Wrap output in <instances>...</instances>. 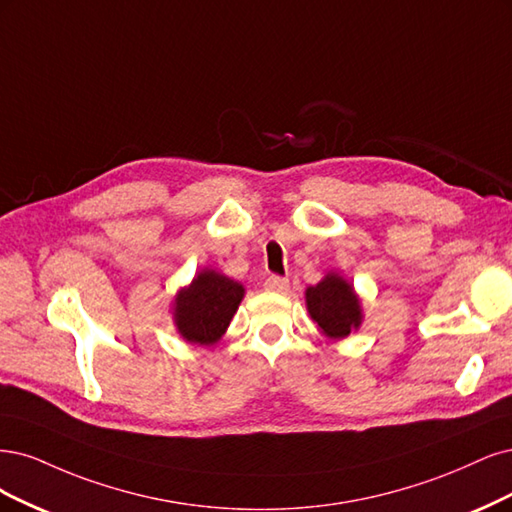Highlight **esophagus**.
I'll list each match as a JSON object with an SVG mask.
<instances>
[{"mask_svg": "<svg viewBox=\"0 0 512 512\" xmlns=\"http://www.w3.org/2000/svg\"><path fill=\"white\" fill-rule=\"evenodd\" d=\"M263 285H266V289H270L274 293H285L287 287H289V278L272 274V276L266 278V283H263Z\"/></svg>", "mask_w": 512, "mask_h": 512, "instance_id": "34e87169", "label": "esophagus"}]
</instances>
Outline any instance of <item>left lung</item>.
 I'll return each instance as SVG.
<instances>
[{
    "mask_svg": "<svg viewBox=\"0 0 512 512\" xmlns=\"http://www.w3.org/2000/svg\"><path fill=\"white\" fill-rule=\"evenodd\" d=\"M306 306L329 338H346L361 323V308L353 287L338 274H327L319 285L306 289Z\"/></svg>",
    "mask_w": 512,
    "mask_h": 512,
    "instance_id": "1",
    "label": "left lung"
}]
</instances>
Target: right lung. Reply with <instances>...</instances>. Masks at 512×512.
<instances>
[{
    "instance_id": "obj_1",
    "label": "right lung",
    "mask_w": 512,
    "mask_h": 512,
    "mask_svg": "<svg viewBox=\"0 0 512 512\" xmlns=\"http://www.w3.org/2000/svg\"><path fill=\"white\" fill-rule=\"evenodd\" d=\"M242 298L244 287L236 280L214 270L200 272L176 298L178 332L189 342L214 344L225 334Z\"/></svg>"
}]
</instances>
